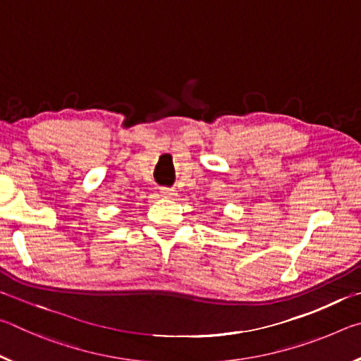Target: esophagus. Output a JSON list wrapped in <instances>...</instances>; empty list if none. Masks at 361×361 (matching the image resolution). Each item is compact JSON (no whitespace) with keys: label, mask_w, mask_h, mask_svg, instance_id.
I'll use <instances>...</instances> for the list:
<instances>
[{"label":"esophagus","mask_w":361,"mask_h":361,"mask_svg":"<svg viewBox=\"0 0 361 361\" xmlns=\"http://www.w3.org/2000/svg\"><path fill=\"white\" fill-rule=\"evenodd\" d=\"M161 195L162 197H167V199H173L176 195L175 189H170V188H161Z\"/></svg>","instance_id":"34e87169"}]
</instances>
